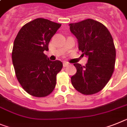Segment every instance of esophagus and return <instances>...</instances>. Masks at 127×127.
Instances as JSON below:
<instances>
[{"mask_svg":"<svg viewBox=\"0 0 127 127\" xmlns=\"http://www.w3.org/2000/svg\"><path fill=\"white\" fill-rule=\"evenodd\" d=\"M69 65V64L67 62H64L63 63V66H64V67H67Z\"/></svg>","mask_w":127,"mask_h":127,"instance_id":"obj_1","label":"esophagus"}]
</instances>
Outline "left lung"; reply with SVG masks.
Wrapping results in <instances>:
<instances>
[{
    "label": "left lung",
    "mask_w": 127,
    "mask_h": 127,
    "mask_svg": "<svg viewBox=\"0 0 127 127\" xmlns=\"http://www.w3.org/2000/svg\"><path fill=\"white\" fill-rule=\"evenodd\" d=\"M69 26L78 39L79 50L89 58L85 66L74 64L77 71L71 77V83L79 93L94 95L105 87L113 74L116 62L113 38L103 24L93 19Z\"/></svg>",
    "instance_id": "8db88e82"
}]
</instances>
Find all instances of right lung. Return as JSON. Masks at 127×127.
<instances>
[{
	"label": "right lung",
	"mask_w": 127,
	"mask_h": 127,
	"mask_svg": "<svg viewBox=\"0 0 127 127\" xmlns=\"http://www.w3.org/2000/svg\"><path fill=\"white\" fill-rule=\"evenodd\" d=\"M60 24L39 18L26 24L14 41L12 61L15 75L26 92L35 97L49 95L62 69L59 60L51 61L44 53Z\"/></svg>",
	"instance_id": "obj_1"
}]
</instances>
